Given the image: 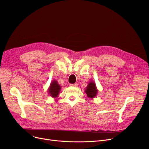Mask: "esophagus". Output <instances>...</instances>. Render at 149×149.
Returning <instances> with one entry per match:
<instances>
[{"label":"esophagus","instance_id":"obj_1","mask_svg":"<svg viewBox=\"0 0 149 149\" xmlns=\"http://www.w3.org/2000/svg\"><path fill=\"white\" fill-rule=\"evenodd\" d=\"M70 86H73V87H77L78 86H79V84L77 83H74V84H70Z\"/></svg>","mask_w":149,"mask_h":149}]
</instances>
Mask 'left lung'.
<instances>
[{
	"label": "left lung",
	"instance_id": "1",
	"mask_svg": "<svg viewBox=\"0 0 149 149\" xmlns=\"http://www.w3.org/2000/svg\"><path fill=\"white\" fill-rule=\"evenodd\" d=\"M85 92L89 98L95 97L97 93V89L96 88L95 83L93 81L90 82L86 87V89L85 90Z\"/></svg>",
	"mask_w": 149,
	"mask_h": 149
}]
</instances>
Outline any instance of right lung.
Masks as SVG:
<instances>
[{
    "mask_svg": "<svg viewBox=\"0 0 149 149\" xmlns=\"http://www.w3.org/2000/svg\"><path fill=\"white\" fill-rule=\"evenodd\" d=\"M60 89L61 87L57 83V81H52L50 85V88L49 89V92L50 95H51L52 97H57L58 95Z\"/></svg>",
    "mask_w": 149,
    "mask_h": 149,
    "instance_id": "1",
    "label": "right lung"
}]
</instances>
